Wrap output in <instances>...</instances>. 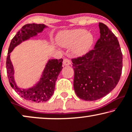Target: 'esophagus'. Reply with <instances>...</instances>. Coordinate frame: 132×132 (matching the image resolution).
<instances>
[{
	"mask_svg": "<svg viewBox=\"0 0 132 132\" xmlns=\"http://www.w3.org/2000/svg\"><path fill=\"white\" fill-rule=\"evenodd\" d=\"M71 64V61L68 59H64L63 60V64L64 66H69Z\"/></svg>",
	"mask_w": 132,
	"mask_h": 132,
	"instance_id": "1",
	"label": "esophagus"
}]
</instances>
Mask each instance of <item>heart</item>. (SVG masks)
<instances>
[{"mask_svg": "<svg viewBox=\"0 0 132 132\" xmlns=\"http://www.w3.org/2000/svg\"><path fill=\"white\" fill-rule=\"evenodd\" d=\"M57 42L65 48L72 46V51L75 55H82L90 50L94 43V37L84 29L68 30L59 33Z\"/></svg>", "mask_w": 132, "mask_h": 132, "instance_id": "b5f03b06", "label": "heart"}]
</instances>
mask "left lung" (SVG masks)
Segmentation results:
<instances>
[{
	"instance_id": "8db88e82",
	"label": "left lung",
	"mask_w": 132,
	"mask_h": 132,
	"mask_svg": "<svg viewBox=\"0 0 132 132\" xmlns=\"http://www.w3.org/2000/svg\"><path fill=\"white\" fill-rule=\"evenodd\" d=\"M100 37L94 49L72 59L73 88L80 99L95 101L116 87L122 68V54L117 37L106 24L99 23Z\"/></svg>"
}]
</instances>
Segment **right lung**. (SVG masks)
Returning a JSON list of instances; mask_svg holds the SVG:
<instances>
[{"mask_svg":"<svg viewBox=\"0 0 132 132\" xmlns=\"http://www.w3.org/2000/svg\"><path fill=\"white\" fill-rule=\"evenodd\" d=\"M46 27L43 24L31 23L24 25L11 40L6 58V72L11 86L24 99L36 103L48 101L53 95L55 81L63 68V59L49 60L40 81L32 88L22 89L17 86L14 80V69L10 60V53L17 45L31 37L36 36L38 32H41Z\"/></svg>","mask_w":132,"mask_h":132,"instance_id":"1","label":"right lung"}]
</instances>
